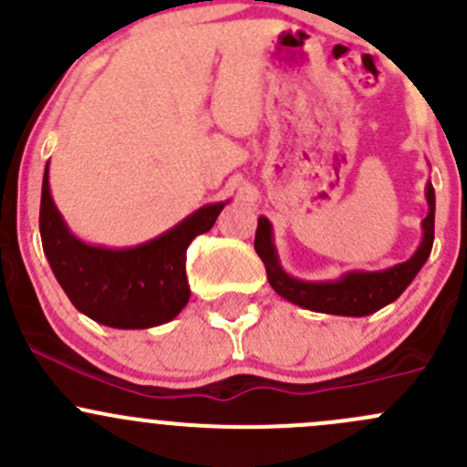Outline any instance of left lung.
I'll list each match as a JSON object with an SVG mask.
<instances>
[{
    "mask_svg": "<svg viewBox=\"0 0 467 467\" xmlns=\"http://www.w3.org/2000/svg\"><path fill=\"white\" fill-rule=\"evenodd\" d=\"M427 203H430V214L422 221L425 237H422L420 248H418L411 260L398 264L393 268H386V271L348 273L337 282H303L289 277L277 264L275 248H273L271 242V223L264 216L257 221L255 251L262 257L264 266H266L268 282L282 298L291 300L300 307L312 309V312L338 314V317H366V314H373L384 305L393 303L411 285V280L430 257L431 246H434L436 210V196L431 182L427 185Z\"/></svg>",
    "mask_w": 467,
    "mask_h": 467,
    "instance_id": "8db88e82",
    "label": "left lung"
}]
</instances>
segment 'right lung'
<instances>
[{"label":"right lung","instance_id":"obj_1","mask_svg":"<svg viewBox=\"0 0 467 467\" xmlns=\"http://www.w3.org/2000/svg\"><path fill=\"white\" fill-rule=\"evenodd\" d=\"M223 203L205 205L142 246H88L72 237L42 178L40 237L56 280L74 307L108 327L142 329L171 321L190 300L187 246L214 225Z\"/></svg>","mask_w":467,"mask_h":467}]
</instances>
